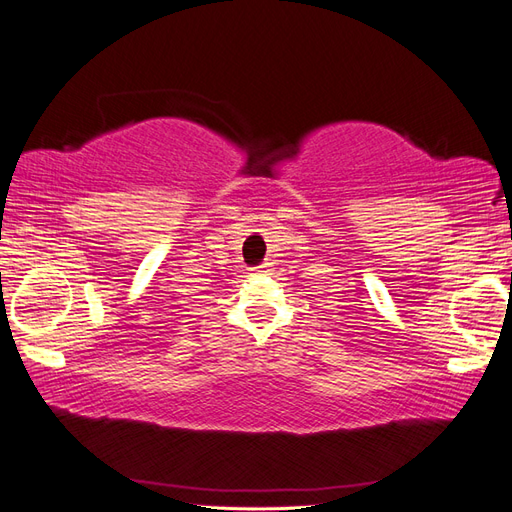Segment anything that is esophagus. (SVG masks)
I'll use <instances>...</instances> for the list:
<instances>
[{"label":"esophagus","mask_w":512,"mask_h":512,"mask_svg":"<svg viewBox=\"0 0 512 512\" xmlns=\"http://www.w3.org/2000/svg\"><path fill=\"white\" fill-rule=\"evenodd\" d=\"M256 271H258V273H265V265H260V267H256Z\"/></svg>","instance_id":"1"}]
</instances>
